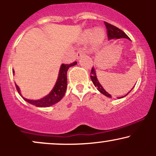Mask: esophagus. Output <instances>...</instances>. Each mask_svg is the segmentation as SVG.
<instances>
[{
    "mask_svg": "<svg viewBox=\"0 0 156 156\" xmlns=\"http://www.w3.org/2000/svg\"><path fill=\"white\" fill-rule=\"evenodd\" d=\"M84 53H84V52H83L82 51H80V50H79V51H78L76 52V58H79L82 55L84 54Z\"/></svg>",
    "mask_w": 156,
    "mask_h": 156,
    "instance_id": "34e87169",
    "label": "esophagus"
}]
</instances>
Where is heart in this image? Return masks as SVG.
Masks as SVG:
<instances>
[{
	"label": "heart",
	"mask_w": 156,
	"mask_h": 156,
	"mask_svg": "<svg viewBox=\"0 0 156 156\" xmlns=\"http://www.w3.org/2000/svg\"><path fill=\"white\" fill-rule=\"evenodd\" d=\"M90 31H87V33H86L87 37H89V36H90ZM103 37H104V32H103V29H101V28H96L94 32H93V39H94V42H100L103 39Z\"/></svg>",
	"instance_id": "b5f03b06"
}]
</instances>
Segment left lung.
Returning <instances> with one entry per match:
<instances>
[{"label": "left lung", "mask_w": 156, "mask_h": 156, "mask_svg": "<svg viewBox=\"0 0 156 156\" xmlns=\"http://www.w3.org/2000/svg\"><path fill=\"white\" fill-rule=\"evenodd\" d=\"M105 23V26L106 27V29H107V34H108V37L109 39H119V38H126L128 39H130L129 37H128V35L125 33L124 31H122L121 29L118 28L117 27L113 26V25L110 24V23H108L106 22H104ZM91 79H92L93 83L95 87L98 88V90L100 92H101L102 94H103L104 95L108 97V98H112L111 94H109L108 92H106V91L103 88V87L101 86V84L99 83V81L98 80V78H97L96 76V73H95V69L94 68L92 67V71H91ZM131 91V90H130ZM130 92L128 93H130ZM126 94V95H127ZM125 95V96H126ZM124 97V96H123ZM122 97V98H123Z\"/></svg>", "instance_id": "obj_1"}]
</instances>
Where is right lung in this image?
Instances as JSON below:
<instances>
[{
  "instance_id": "right-lung-1",
  "label": "right lung",
  "mask_w": 156,
  "mask_h": 156,
  "mask_svg": "<svg viewBox=\"0 0 156 156\" xmlns=\"http://www.w3.org/2000/svg\"><path fill=\"white\" fill-rule=\"evenodd\" d=\"M77 64L76 62H74L72 64H62L61 66L59 74H58V79H57L56 83H55V87H53V90L50 92L49 94L47 96L44 97L43 98L40 100H37V101H31V100L26 99V98H23L25 101L28 102V103H31V104L35 105L37 107H48L51 106L52 105H54L58 101H60L62 99L64 94H65L66 89H67V73L69 67H72V66L76 65ZM14 73V70H13ZM16 89H17V92L21 95L20 92V89L18 86L16 85Z\"/></svg>"
}]
</instances>
